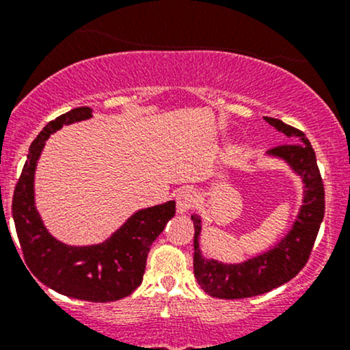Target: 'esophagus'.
<instances>
[{"label":"esophagus","mask_w":350,"mask_h":350,"mask_svg":"<svg viewBox=\"0 0 350 350\" xmlns=\"http://www.w3.org/2000/svg\"><path fill=\"white\" fill-rule=\"evenodd\" d=\"M196 204V196L191 189H183L176 194V211L178 214H186Z\"/></svg>","instance_id":"esophagus-1"}]
</instances>
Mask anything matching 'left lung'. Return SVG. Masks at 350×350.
<instances>
[{"mask_svg":"<svg viewBox=\"0 0 350 350\" xmlns=\"http://www.w3.org/2000/svg\"><path fill=\"white\" fill-rule=\"evenodd\" d=\"M291 144L271 148L265 156L284 163L303 184V199L295 222L276 243L267 250L235 263L208 258L200 248L202 217L192 214L194 224V276L199 286L212 298L242 299L268 293L288 283L301 271L309 258L324 217V187L317 170L316 154L303 131L281 120L267 118Z\"/></svg>","mask_w":350,"mask_h":350,"instance_id":"left-lung-1","label":"left lung"}]
</instances>
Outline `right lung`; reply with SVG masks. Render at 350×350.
I'll return each instance as SVG.
<instances>
[{
	"label": "right lung",
	"instance_id": "add662e5",
	"mask_svg": "<svg viewBox=\"0 0 350 350\" xmlns=\"http://www.w3.org/2000/svg\"><path fill=\"white\" fill-rule=\"evenodd\" d=\"M92 111L88 107L74 108L47 123L38 135L16 184L13 219L26 265L41 283L69 298L110 303L131 295L142 284L148 252L174 217L176 200L139 208L100 243L69 245L47 230L36 207L39 158L52 133L90 120Z\"/></svg>",
	"mask_w": 350,
	"mask_h": 350
}]
</instances>
